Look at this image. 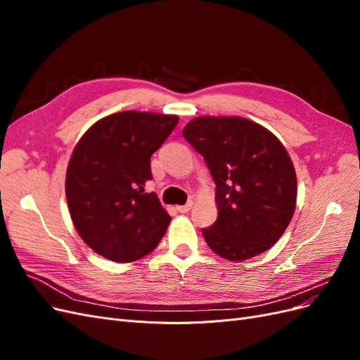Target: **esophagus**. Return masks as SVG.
<instances>
[{
	"instance_id": "esophagus-1",
	"label": "esophagus",
	"mask_w": 360,
	"mask_h": 360,
	"mask_svg": "<svg viewBox=\"0 0 360 360\" xmlns=\"http://www.w3.org/2000/svg\"><path fill=\"white\" fill-rule=\"evenodd\" d=\"M192 201H188L184 205H177V212L180 213H188L191 209H192Z\"/></svg>"
}]
</instances>
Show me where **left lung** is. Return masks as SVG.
Masks as SVG:
<instances>
[{"label": "left lung", "instance_id": "8db88e82", "mask_svg": "<svg viewBox=\"0 0 360 360\" xmlns=\"http://www.w3.org/2000/svg\"><path fill=\"white\" fill-rule=\"evenodd\" d=\"M183 136L204 158L216 184L217 219L202 230L213 252L243 261L274 246L297 198L296 171L281 141L242 117H197Z\"/></svg>", "mask_w": 360, "mask_h": 360}]
</instances>
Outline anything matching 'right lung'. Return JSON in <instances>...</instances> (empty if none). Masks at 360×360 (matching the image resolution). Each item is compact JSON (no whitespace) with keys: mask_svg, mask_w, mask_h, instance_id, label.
Returning a JSON list of instances; mask_svg holds the SVG:
<instances>
[{"mask_svg":"<svg viewBox=\"0 0 360 360\" xmlns=\"http://www.w3.org/2000/svg\"><path fill=\"white\" fill-rule=\"evenodd\" d=\"M179 123L177 115L124 111L94 123L76 144L66 198L76 231L96 254L130 263L153 250L171 216L155 192L150 158Z\"/></svg>","mask_w":360,"mask_h":360,"instance_id":"1","label":"right lung"}]
</instances>
